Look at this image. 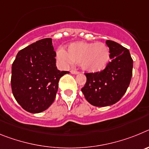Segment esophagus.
<instances>
[{"label": "esophagus", "mask_w": 149, "mask_h": 149, "mask_svg": "<svg viewBox=\"0 0 149 149\" xmlns=\"http://www.w3.org/2000/svg\"><path fill=\"white\" fill-rule=\"evenodd\" d=\"M70 72L72 74H79V72H77V71H75V70H71Z\"/></svg>", "instance_id": "1"}]
</instances>
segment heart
<instances>
[{"instance_id":"b5f03b06","label":"heart","mask_w":149,"mask_h":149,"mask_svg":"<svg viewBox=\"0 0 149 149\" xmlns=\"http://www.w3.org/2000/svg\"><path fill=\"white\" fill-rule=\"evenodd\" d=\"M57 56L67 64L79 63L83 70L92 74L105 70L111 59L110 49L105 43L84 41L69 44L66 51L59 50Z\"/></svg>"}]
</instances>
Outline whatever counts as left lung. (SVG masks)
Here are the masks:
<instances>
[{"label":"left lung","instance_id":"left-lung-1","mask_svg":"<svg viewBox=\"0 0 149 149\" xmlns=\"http://www.w3.org/2000/svg\"><path fill=\"white\" fill-rule=\"evenodd\" d=\"M111 62L99 73L85 74L86 83L81 89L89 103L95 107L113 105L126 93L132 77L133 60L127 48L111 40L106 41Z\"/></svg>","mask_w":149,"mask_h":149}]
</instances>
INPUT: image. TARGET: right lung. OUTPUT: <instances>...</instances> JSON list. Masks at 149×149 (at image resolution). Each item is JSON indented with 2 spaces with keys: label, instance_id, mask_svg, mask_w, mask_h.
<instances>
[{
  "label": "right lung",
  "instance_id": "right-lung-1",
  "mask_svg": "<svg viewBox=\"0 0 149 149\" xmlns=\"http://www.w3.org/2000/svg\"><path fill=\"white\" fill-rule=\"evenodd\" d=\"M52 39H41L21 50L12 65L11 86L24 110L39 113L52 104L60 77L68 72L57 69Z\"/></svg>",
  "mask_w": 149,
  "mask_h": 149
}]
</instances>
